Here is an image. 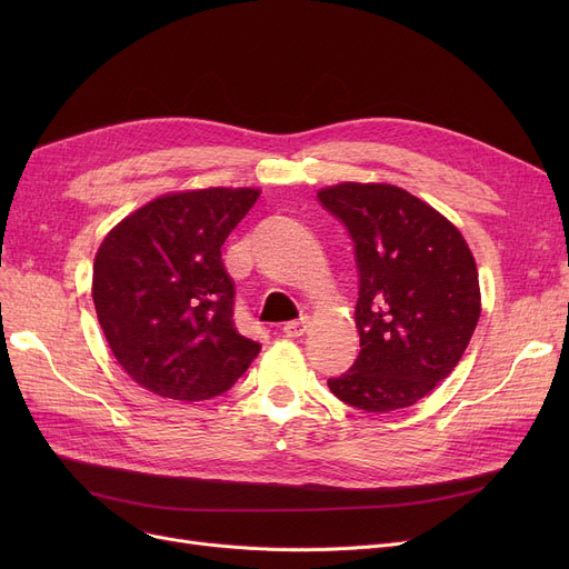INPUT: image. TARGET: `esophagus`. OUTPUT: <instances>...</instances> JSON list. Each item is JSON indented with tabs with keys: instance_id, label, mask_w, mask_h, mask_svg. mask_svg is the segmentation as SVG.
Instances as JSON below:
<instances>
[{
	"instance_id": "esophagus-1",
	"label": "esophagus",
	"mask_w": 569,
	"mask_h": 569,
	"mask_svg": "<svg viewBox=\"0 0 569 569\" xmlns=\"http://www.w3.org/2000/svg\"><path fill=\"white\" fill-rule=\"evenodd\" d=\"M307 332V320H290L283 325V335L290 339H300Z\"/></svg>"
}]
</instances>
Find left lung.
<instances>
[{"mask_svg": "<svg viewBox=\"0 0 569 569\" xmlns=\"http://www.w3.org/2000/svg\"><path fill=\"white\" fill-rule=\"evenodd\" d=\"M355 244L360 355L327 385L367 412L425 399L459 365L480 320V281L461 232L392 184L346 182L318 191Z\"/></svg>", "mask_w": 569, "mask_h": 569, "instance_id": "1", "label": "left lung"}]
</instances>
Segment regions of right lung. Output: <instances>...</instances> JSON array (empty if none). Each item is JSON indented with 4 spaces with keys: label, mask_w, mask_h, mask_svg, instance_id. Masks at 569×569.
Wrapping results in <instances>:
<instances>
[{
    "label": "right lung",
    "mask_w": 569,
    "mask_h": 569,
    "mask_svg": "<svg viewBox=\"0 0 569 569\" xmlns=\"http://www.w3.org/2000/svg\"><path fill=\"white\" fill-rule=\"evenodd\" d=\"M258 189L168 193L117 223L94 258L92 297L117 362L177 401L223 395L260 346L234 330L221 247Z\"/></svg>",
    "instance_id": "obj_1"
}]
</instances>
